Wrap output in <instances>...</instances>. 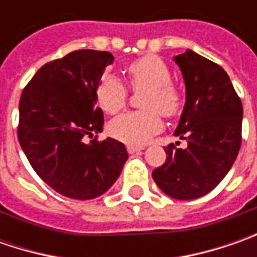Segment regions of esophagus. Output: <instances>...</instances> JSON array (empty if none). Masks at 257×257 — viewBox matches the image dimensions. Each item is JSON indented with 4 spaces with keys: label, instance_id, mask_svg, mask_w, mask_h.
<instances>
[{
    "label": "esophagus",
    "instance_id": "34e87169",
    "mask_svg": "<svg viewBox=\"0 0 257 257\" xmlns=\"http://www.w3.org/2000/svg\"><path fill=\"white\" fill-rule=\"evenodd\" d=\"M142 150H143V147H140V146H127V152L130 154L139 153V152H142Z\"/></svg>",
    "mask_w": 257,
    "mask_h": 257
}]
</instances>
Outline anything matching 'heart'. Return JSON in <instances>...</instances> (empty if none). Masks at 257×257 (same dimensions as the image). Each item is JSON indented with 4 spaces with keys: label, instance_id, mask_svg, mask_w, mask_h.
I'll list each match as a JSON object with an SVG mask.
<instances>
[{
    "label": "heart",
    "instance_id": "obj_1",
    "mask_svg": "<svg viewBox=\"0 0 257 257\" xmlns=\"http://www.w3.org/2000/svg\"><path fill=\"white\" fill-rule=\"evenodd\" d=\"M128 84L133 90H146V111L125 113L110 123L108 132L114 139L128 144L147 143L162 128V118L173 117L182 107V94L172 83V73L157 55H144L125 68ZM97 103L104 113L115 114L127 103V88L113 75H104L97 87Z\"/></svg>",
    "mask_w": 257,
    "mask_h": 257
}]
</instances>
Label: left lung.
Instances as JSON below:
<instances>
[{
  "instance_id": "obj_1",
  "label": "left lung",
  "mask_w": 257,
  "mask_h": 257,
  "mask_svg": "<svg viewBox=\"0 0 257 257\" xmlns=\"http://www.w3.org/2000/svg\"><path fill=\"white\" fill-rule=\"evenodd\" d=\"M186 84V103L174 136L186 149L169 144L156 184L177 200L202 197L232 169L242 144L243 107L227 73L192 50L174 57ZM179 144V143H177Z\"/></svg>"
}]
</instances>
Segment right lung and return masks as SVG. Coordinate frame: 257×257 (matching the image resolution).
Instances as JSON below:
<instances>
[{
  "label": "right lung",
  "instance_id": "obj_1",
  "mask_svg": "<svg viewBox=\"0 0 257 257\" xmlns=\"http://www.w3.org/2000/svg\"><path fill=\"white\" fill-rule=\"evenodd\" d=\"M113 61L107 51H73L43 65L21 94L18 142L35 173L70 199L101 196L128 159L125 146L111 137L84 140L103 132L95 93Z\"/></svg>",
  "mask_w": 257,
  "mask_h": 257
}]
</instances>
